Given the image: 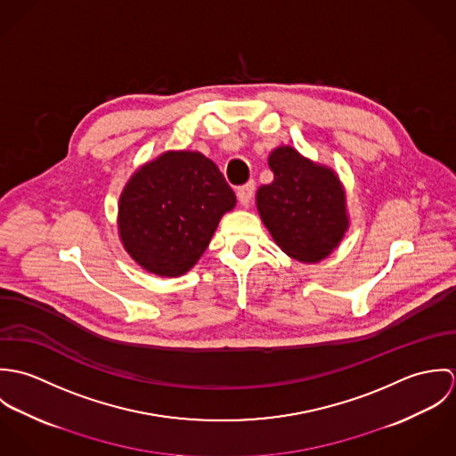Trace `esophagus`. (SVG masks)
Listing matches in <instances>:
<instances>
[{"mask_svg": "<svg viewBox=\"0 0 456 456\" xmlns=\"http://www.w3.org/2000/svg\"><path fill=\"white\" fill-rule=\"evenodd\" d=\"M237 196H239V201H240L244 207H248V205L253 201V198H255V183H248V184L240 186V188L237 190Z\"/></svg>", "mask_w": 456, "mask_h": 456, "instance_id": "1", "label": "esophagus"}]
</instances>
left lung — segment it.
Returning <instances> with one entry per match:
<instances>
[{"mask_svg": "<svg viewBox=\"0 0 456 456\" xmlns=\"http://www.w3.org/2000/svg\"><path fill=\"white\" fill-rule=\"evenodd\" d=\"M273 181L261 186L256 207L275 244L291 258H326L349 228L346 193L337 174L281 145L268 156Z\"/></svg>", "mask_w": 456, "mask_h": 456, "instance_id": "obj_1", "label": "left lung"}]
</instances>
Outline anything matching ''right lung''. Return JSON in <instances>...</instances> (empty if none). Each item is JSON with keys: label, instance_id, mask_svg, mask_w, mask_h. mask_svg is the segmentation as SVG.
Wrapping results in <instances>:
<instances>
[{"label": "right lung", "instance_id": "add662e5", "mask_svg": "<svg viewBox=\"0 0 456 456\" xmlns=\"http://www.w3.org/2000/svg\"><path fill=\"white\" fill-rule=\"evenodd\" d=\"M235 203L214 161L195 151H167L126 183L119 198V237L143 270L179 277L200 260Z\"/></svg>", "mask_w": 456, "mask_h": 456}]
</instances>
